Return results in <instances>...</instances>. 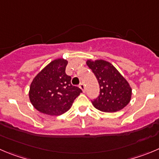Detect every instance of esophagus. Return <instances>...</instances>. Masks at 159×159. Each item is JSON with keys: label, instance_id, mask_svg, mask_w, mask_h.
Listing matches in <instances>:
<instances>
[{"label": "esophagus", "instance_id": "obj_1", "mask_svg": "<svg viewBox=\"0 0 159 159\" xmlns=\"http://www.w3.org/2000/svg\"><path fill=\"white\" fill-rule=\"evenodd\" d=\"M79 87H80V89H81L82 90L83 92L85 91V86H84V83H81V84H80V85H79Z\"/></svg>", "mask_w": 159, "mask_h": 159}]
</instances>
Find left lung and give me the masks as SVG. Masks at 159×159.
Masks as SVG:
<instances>
[{"instance_id": "obj_1", "label": "left lung", "mask_w": 159, "mask_h": 159, "mask_svg": "<svg viewBox=\"0 0 159 159\" xmlns=\"http://www.w3.org/2000/svg\"><path fill=\"white\" fill-rule=\"evenodd\" d=\"M100 84V95L92 101L96 109L103 112H116L131 100L132 89L125 78L107 61L98 59L86 62Z\"/></svg>"}]
</instances>
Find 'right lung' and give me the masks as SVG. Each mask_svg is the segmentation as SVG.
<instances>
[{
  "label": "right lung",
  "mask_w": 159,
  "mask_h": 159,
  "mask_svg": "<svg viewBox=\"0 0 159 159\" xmlns=\"http://www.w3.org/2000/svg\"><path fill=\"white\" fill-rule=\"evenodd\" d=\"M68 62L55 59L36 75L31 82L29 97L35 109L48 115H60L72 106L82 93L81 89L71 84V77L65 70Z\"/></svg>",
  "instance_id": "add662e5"
}]
</instances>
